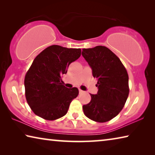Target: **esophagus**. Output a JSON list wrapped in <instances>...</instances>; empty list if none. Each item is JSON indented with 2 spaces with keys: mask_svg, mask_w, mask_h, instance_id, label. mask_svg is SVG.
Here are the masks:
<instances>
[{
  "mask_svg": "<svg viewBox=\"0 0 155 155\" xmlns=\"http://www.w3.org/2000/svg\"><path fill=\"white\" fill-rule=\"evenodd\" d=\"M78 91H79V93H80V94H82V93L83 92V91L81 90V89H79V90H78Z\"/></svg>",
  "mask_w": 155,
  "mask_h": 155,
  "instance_id": "obj_1",
  "label": "esophagus"
}]
</instances>
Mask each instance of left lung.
<instances>
[{"mask_svg":"<svg viewBox=\"0 0 155 155\" xmlns=\"http://www.w3.org/2000/svg\"><path fill=\"white\" fill-rule=\"evenodd\" d=\"M82 55L92 70L98 82L97 94L83 106L84 114L98 122H105L122 111L129 94L128 75L120 59L108 48L97 46L83 48Z\"/></svg>","mask_w":155,"mask_h":155,"instance_id":"obj_1","label":"left lung"}]
</instances>
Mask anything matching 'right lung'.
<instances>
[{"mask_svg":"<svg viewBox=\"0 0 155 155\" xmlns=\"http://www.w3.org/2000/svg\"><path fill=\"white\" fill-rule=\"evenodd\" d=\"M80 48L52 45L37 56L25 75V96L34 114L47 120L60 118L67 114L77 98V87L64 85L61 76L72 62L79 58Z\"/></svg>","mask_w":155,"mask_h":155,"instance_id":"obj_1","label":"right lung"}]
</instances>
